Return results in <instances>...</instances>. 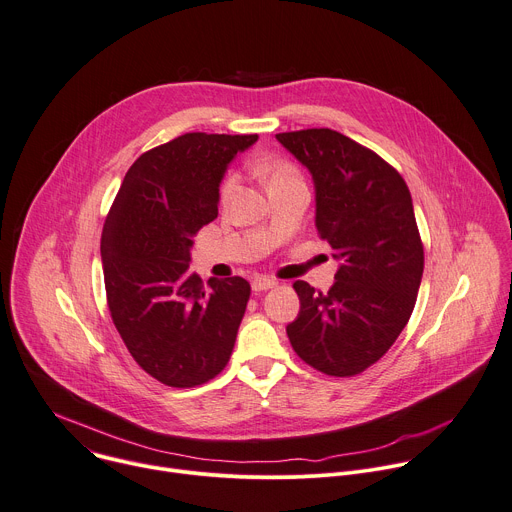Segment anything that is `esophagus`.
<instances>
[{
  "label": "esophagus",
  "mask_w": 512,
  "mask_h": 512,
  "mask_svg": "<svg viewBox=\"0 0 512 512\" xmlns=\"http://www.w3.org/2000/svg\"><path fill=\"white\" fill-rule=\"evenodd\" d=\"M278 285L276 280H272V278H254L252 280V291L254 293H262V291H268V289H274Z\"/></svg>",
  "instance_id": "obj_1"
}]
</instances>
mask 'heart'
<instances>
[{"mask_svg":"<svg viewBox=\"0 0 512 512\" xmlns=\"http://www.w3.org/2000/svg\"><path fill=\"white\" fill-rule=\"evenodd\" d=\"M264 175H266V179H268V187L278 185V183H287V181H297V179H301L297 166H295L293 162H289V160H274L272 164H268V166L264 168ZM238 187H240L238 175H234V173L225 175L223 181H221V185H219V199H221L223 203L230 201V199L236 195Z\"/></svg>","mask_w":512,"mask_h":512,"instance_id":"1","label":"heart"}]
</instances>
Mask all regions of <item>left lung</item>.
Returning <instances> with one entry per match:
<instances>
[{
	"label": "left lung",
	"instance_id": "1",
	"mask_svg": "<svg viewBox=\"0 0 512 512\" xmlns=\"http://www.w3.org/2000/svg\"><path fill=\"white\" fill-rule=\"evenodd\" d=\"M315 181V225L342 258L327 293L297 280L299 317L287 325L297 356L327 376L376 364L415 309L423 242L405 179L374 150L329 128L276 134Z\"/></svg>",
	"mask_w": 512,
	"mask_h": 512
}]
</instances>
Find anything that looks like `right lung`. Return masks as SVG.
<instances>
[{"instance_id": "right-lung-1", "label": "right lung", "mask_w": 512, "mask_h": 512, "mask_svg": "<svg viewBox=\"0 0 512 512\" xmlns=\"http://www.w3.org/2000/svg\"><path fill=\"white\" fill-rule=\"evenodd\" d=\"M258 134L189 132L130 166L103 223L111 321L136 364L173 388L215 378L230 362L250 299L242 276L189 270L193 238L217 217L219 183Z\"/></svg>"}]
</instances>
